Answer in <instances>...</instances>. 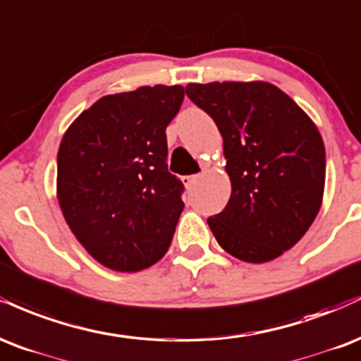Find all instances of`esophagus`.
Segmentation results:
<instances>
[{
    "label": "esophagus",
    "instance_id": "1",
    "mask_svg": "<svg viewBox=\"0 0 361 361\" xmlns=\"http://www.w3.org/2000/svg\"><path fill=\"white\" fill-rule=\"evenodd\" d=\"M199 179H201V173H192V176H184V177H182V182H184L185 188L190 189L194 184H196Z\"/></svg>",
    "mask_w": 361,
    "mask_h": 361
}]
</instances>
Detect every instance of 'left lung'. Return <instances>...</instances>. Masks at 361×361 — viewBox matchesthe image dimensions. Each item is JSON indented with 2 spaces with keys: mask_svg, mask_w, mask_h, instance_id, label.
Listing matches in <instances>:
<instances>
[{
  "mask_svg": "<svg viewBox=\"0 0 361 361\" xmlns=\"http://www.w3.org/2000/svg\"><path fill=\"white\" fill-rule=\"evenodd\" d=\"M221 131L231 196L207 218L223 250L250 264L294 247L321 207L326 152L316 125L269 82L188 84Z\"/></svg>",
  "mask_w": 361,
  "mask_h": 361,
  "instance_id": "obj_1",
  "label": "left lung"
}]
</instances>
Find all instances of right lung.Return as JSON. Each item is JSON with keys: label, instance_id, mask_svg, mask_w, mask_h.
Returning a JSON list of instances; mask_svg holds the SVG:
<instances>
[{"label": "right lung", "instance_id": "obj_1", "mask_svg": "<svg viewBox=\"0 0 361 361\" xmlns=\"http://www.w3.org/2000/svg\"><path fill=\"white\" fill-rule=\"evenodd\" d=\"M182 86H143L103 96L80 113L57 154V197L67 224L99 264L148 269L176 233L184 184L167 169L165 128Z\"/></svg>", "mask_w": 361, "mask_h": 361}]
</instances>
